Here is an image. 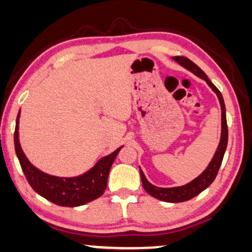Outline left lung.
I'll use <instances>...</instances> for the list:
<instances>
[{
	"mask_svg": "<svg viewBox=\"0 0 252 252\" xmlns=\"http://www.w3.org/2000/svg\"><path fill=\"white\" fill-rule=\"evenodd\" d=\"M176 62H178L182 67L186 68L188 70H190L191 73L197 75L198 77L202 78L206 81V83L212 88V90L217 94L219 98V102L221 105V139L219 142L218 149L215 152V154L212 158L210 164L207 168L204 170L201 175H199L197 178H194L193 181L188 183V184L183 186H177V188H158L155 186L147 181L145 174L142 172V170L140 169V175H141V181L143 189H145L147 193H149L152 197H154L158 200L166 201V202H182L190 200V199L194 198L195 195L201 193L205 189H207L212 183L214 182L215 177H217L219 169L223 159L224 152H226L227 143H228V126H227V118H226V106H224L223 97L217 87L208 80L207 75L199 68L194 62H192L190 59L185 57H174L172 58Z\"/></svg>",
	"mask_w": 252,
	"mask_h": 252,
	"instance_id": "left-lung-1",
	"label": "left lung"
}]
</instances>
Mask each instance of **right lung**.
Listing matches in <instances>:
<instances>
[{"label": "right lung", "instance_id": "add662e5", "mask_svg": "<svg viewBox=\"0 0 252 252\" xmlns=\"http://www.w3.org/2000/svg\"><path fill=\"white\" fill-rule=\"evenodd\" d=\"M19 116H21V110L16 119L14 134L16 155L19 159L22 170L29 184L39 195L55 205L64 206V207H76V206H82L87 202L93 201L104 193L111 165L123 146L114 150L112 154L100 158L86 174L77 176V177L51 176L32 165L23 152L18 138Z\"/></svg>", "mask_w": 252, "mask_h": 252}]
</instances>
